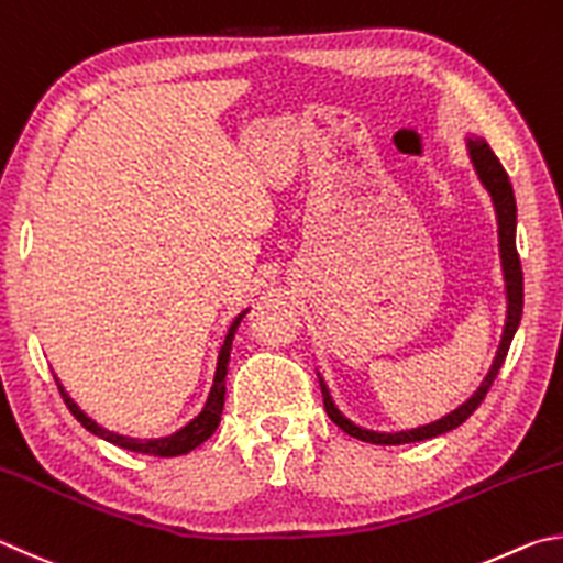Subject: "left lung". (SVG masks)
<instances>
[{"instance_id":"1","label":"left lung","mask_w":563,"mask_h":563,"mask_svg":"<svg viewBox=\"0 0 563 563\" xmlns=\"http://www.w3.org/2000/svg\"><path fill=\"white\" fill-rule=\"evenodd\" d=\"M470 157L472 163H475V170L479 175V180L485 183V187L492 195V202H495V210H497V222H499V252H501V266H505V282H507V299H509V311H507V327L505 333H501V343H499V351H497V358L492 363V368L487 373V378L482 380V386L477 388L475 396H472L465 406H460L455 412H450L438 422H432V426L426 428H416V430H408V432H371V430H361L349 422L346 418L341 416V412L333 408L331 396L327 386L321 383V393H323V408H327L329 418L336 422V426L349 432V435L358 438L363 442H373V445H406V442H420V440H430V438H438L442 432H450L455 430L457 426H462L472 412L479 408V402L485 400V396L492 388V383H495L497 373L501 368V363L507 358V351H509V343L515 339L517 327L521 321V307H525V276H521V264H519V254H517V240H515V230H517V202H515V190H511V183H509V175L501 163L497 161V155L492 153V147L482 141V137H470Z\"/></svg>"}]
</instances>
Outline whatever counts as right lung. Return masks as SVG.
<instances>
[{
	"label": "right lung",
	"mask_w": 563,
	"mask_h": 563,
	"mask_svg": "<svg viewBox=\"0 0 563 563\" xmlns=\"http://www.w3.org/2000/svg\"><path fill=\"white\" fill-rule=\"evenodd\" d=\"M246 317V311L240 313L232 321L230 331H227V339H224V346L220 351V361H217V373H214V386L210 390V398H207L205 408L200 416H197L190 426H185L180 432H175L170 438H161V440H133V438H123V435H115V432H108L101 426H96L91 418H86L81 410H78L76 402L66 396L64 388L56 386L62 390V398L66 402V408L71 410V416L81 422L86 430H91L93 435L103 438L108 442H113V445L123 448V450H133V452H143V455H153V457H175V455H185V452L195 450L197 445H202V442L212 435L220 426V418H222V408H224V376H227V361H230V349H232V339H234V331L240 327L242 319Z\"/></svg>",
	"instance_id": "add662e5"
}]
</instances>
